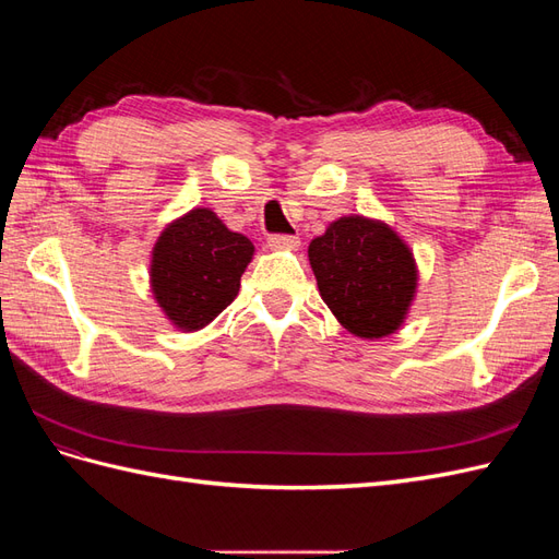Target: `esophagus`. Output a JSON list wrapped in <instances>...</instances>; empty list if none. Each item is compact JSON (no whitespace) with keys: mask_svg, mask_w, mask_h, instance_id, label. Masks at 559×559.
Returning a JSON list of instances; mask_svg holds the SVG:
<instances>
[{"mask_svg":"<svg viewBox=\"0 0 559 559\" xmlns=\"http://www.w3.org/2000/svg\"><path fill=\"white\" fill-rule=\"evenodd\" d=\"M267 247L275 251H296L300 247V240L296 235H270Z\"/></svg>","mask_w":559,"mask_h":559,"instance_id":"esophagus-1","label":"esophagus"}]
</instances>
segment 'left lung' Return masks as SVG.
Returning a JSON list of instances; mask_svg holds the SVG:
<instances>
[{
    "instance_id": "obj_1",
    "label": "left lung",
    "mask_w": 559,
    "mask_h": 559,
    "mask_svg": "<svg viewBox=\"0 0 559 559\" xmlns=\"http://www.w3.org/2000/svg\"><path fill=\"white\" fill-rule=\"evenodd\" d=\"M319 296L352 335L396 333L417 296L415 253L380 218L341 216L308 247Z\"/></svg>"
}]
</instances>
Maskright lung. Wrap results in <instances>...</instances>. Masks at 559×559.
<instances>
[{"mask_svg":"<svg viewBox=\"0 0 559 559\" xmlns=\"http://www.w3.org/2000/svg\"><path fill=\"white\" fill-rule=\"evenodd\" d=\"M253 245L210 207H193L167 224L151 249L148 284L177 331L205 329L240 292Z\"/></svg>","mask_w":559,"mask_h":559,"instance_id":"1","label":"right lung"}]
</instances>
